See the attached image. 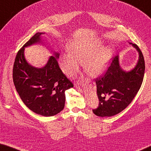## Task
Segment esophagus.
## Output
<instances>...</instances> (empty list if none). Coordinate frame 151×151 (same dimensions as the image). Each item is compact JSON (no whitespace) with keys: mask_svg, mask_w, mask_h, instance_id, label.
Masks as SVG:
<instances>
[{"mask_svg":"<svg viewBox=\"0 0 151 151\" xmlns=\"http://www.w3.org/2000/svg\"><path fill=\"white\" fill-rule=\"evenodd\" d=\"M77 88H78V89H79V90H80V88H79V87H77Z\"/></svg>","mask_w":151,"mask_h":151,"instance_id":"esophagus-1","label":"esophagus"}]
</instances>
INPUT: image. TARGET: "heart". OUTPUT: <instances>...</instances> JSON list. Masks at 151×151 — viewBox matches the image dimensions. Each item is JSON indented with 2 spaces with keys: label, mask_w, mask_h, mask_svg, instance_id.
Returning <instances> with one entry per match:
<instances>
[{
  "label": "heart",
  "mask_w": 151,
  "mask_h": 151,
  "mask_svg": "<svg viewBox=\"0 0 151 151\" xmlns=\"http://www.w3.org/2000/svg\"><path fill=\"white\" fill-rule=\"evenodd\" d=\"M99 39H80L71 41L70 52L62 53L59 58L61 69L66 75L73 76L83 65L86 73L92 77L103 75L108 68L112 57L109 46H104Z\"/></svg>",
  "instance_id": "obj_1"
}]
</instances>
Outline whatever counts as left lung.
<instances>
[{
  "mask_svg": "<svg viewBox=\"0 0 151 151\" xmlns=\"http://www.w3.org/2000/svg\"><path fill=\"white\" fill-rule=\"evenodd\" d=\"M129 44L139 54L134 67L130 70L122 69L117 55L104 76L95 80L99 104L93 112L96 116H112L121 112L131 103L141 86L145 70L144 57L137 45Z\"/></svg>",
  "mask_w": 151,
  "mask_h": 151,
  "instance_id": "8db88e82",
  "label": "left lung"
}]
</instances>
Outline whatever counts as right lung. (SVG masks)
Here are the masks:
<instances>
[{
	"label": "right lung",
	"mask_w": 151,
	"mask_h": 151,
	"mask_svg": "<svg viewBox=\"0 0 151 151\" xmlns=\"http://www.w3.org/2000/svg\"><path fill=\"white\" fill-rule=\"evenodd\" d=\"M45 33H36L18 52L12 77L17 93L28 108L40 115L52 116L63 111L65 91L73 85L58 66L59 52L50 49L53 55L42 67L31 65L25 58V48L32 45H40L50 49L42 39Z\"/></svg>",
	"instance_id": "obj_1"
}]
</instances>
